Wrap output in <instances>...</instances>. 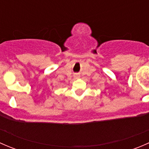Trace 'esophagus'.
I'll list each match as a JSON object with an SVG mask.
<instances>
[{
    "label": "esophagus",
    "instance_id": "34e87169",
    "mask_svg": "<svg viewBox=\"0 0 149 149\" xmlns=\"http://www.w3.org/2000/svg\"><path fill=\"white\" fill-rule=\"evenodd\" d=\"M74 77H75V78H76V79H77V78H78V77H79V76H74Z\"/></svg>",
    "mask_w": 149,
    "mask_h": 149
}]
</instances>
